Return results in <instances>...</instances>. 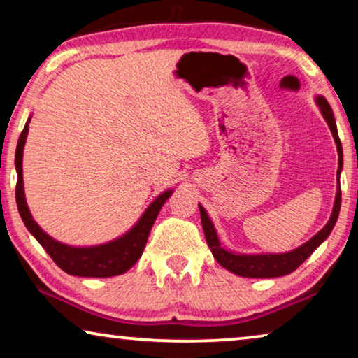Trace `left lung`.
Segmentation results:
<instances>
[{
  "label": "left lung",
  "mask_w": 358,
  "mask_h": 358,
  "mask_svg": "<svg viewBox=\"0 0 358 358\" xmlns=\"http://www.w3.org/2000/svg\"><path fill=\"white\" fill-rule=\"evenodd\" d=\"M316 106L320 107L322 117L329 125L331 134L334 136L337 155H339V168H337V190H336V200L334 207H332V213L329 217V222L324 224V228L320 229L315 236L308 239L306 243H303L301 246H298L292 251L287 252H257V254H243L231 251V249L224 248L222 243H220L217 229H215V224L212 220H210L207 210H205L202 205L199 203L200 208V218H202V227L205 233V239H207V244L212 251L213 257L217 259L218 264L222 267L227 268V271L233 272L234 275L239 277H248V278H275V277H283L296 271L298 267L301 266L303 262L306 261L308 257L311 256L313 252L316 251L317 248L321 246L322 243L326 241L327 236H329L332 228L337 222V217H339L341 212V173H342V164H344V155H342V145L339 140V134H337L336 127V119L334 114H332V109L322 96L315 97Z\"/></svg>",
  "instance_id": "left-lung-1"
}]
</instances>
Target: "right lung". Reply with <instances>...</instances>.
Segmentation results:
<instances>
[{
	"label": "right lung",
	"instance_id": "1",
	"mask_svg": "<svg viewBox=\"0 0 358 358\" xmlns=\"http://www.w3.org/2000/svg\"><path fill=\"white\" fill-rule=\"evenodd\" d=\"M29 122L31 115L24 125V130L19 136L17 148H16V164L17 184H16V203L19 215H21L24 224L31 231L34 238L41 243V246L48 252V256L53 259L62 271H65L70 275L76 277H94V278H107L125 273L129 268L135 266L143 254V249L148 241V234L151 231L156 217H158L161 207L166 200L174 192L173 189L164 190L151 202L143 215L138 218L134 227L129 231H125L122 236L112 239L109 243L96 244V246H70V244L60 243L53 239L50 234H47L38 227L36 220L32 218L31 210L27 207L26 194H24V179H22V155L24 145H26L29 134Z\"/></svg>",
	"mask_w": 358,
	"mask_h": 358
}]
</instances>
